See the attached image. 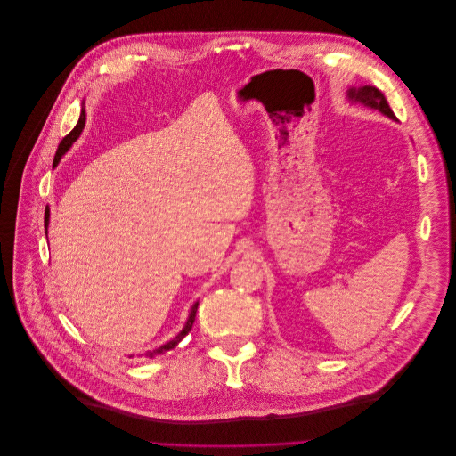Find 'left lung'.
Wrapping results in <instances>:
<instances>
[{"instance_id": "1", "label": "left lung", "mask_w": 456, "mask_h": 456, "mask_svg": "<svg viewBox=\"0 0 456 456\" xmlns=\"http://www.w3.org/2000/svg\"><path fill=\"white\" fill-rule=\"evenodd\" d=\"M348 99L354 101V102H361L365 104L369 108H374V110H379L383 115L390 117V118H395L394 111L390 110L385 95L381 94V91L374 86H362V87H354V89H348Z\"/></svg>"}]
</instances>
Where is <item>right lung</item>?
Instances as JSON below:
<instances>
[{"label":"right lung","mask_w":456,"mask_h":456,"mask_svg":"<svg viewBox=\"0 0 456 456\" xmlns=\"http://www.w3.org/2000/svg\"><path fill=\"white\" fill-rule=\"evenodd\" d=\"M84 122H86V111H84V108H82V113H80V118H78V122H77L75 129H73V131H71V133H69V134L61 142V145H59L57 152H55V158H53V165H57V163H59L61 156H62V154L68 151V147L77 140V136L80 134V131H82V127H84ZM48 216H50V212H48V208H46V212H45V228H48ZM198 305H200V304H194V307H192V311H191V316H189L187 325L183 327V330H181L174 339H170L168 343H165L163 346H159V348H156V350L147 352V354H145V357H154V355H158V354H163L165 350H172L174 346H177V343L191 332V329H192V325H194V320H196Z\"/></svg>","instance_id":"1"}]
</instances>
